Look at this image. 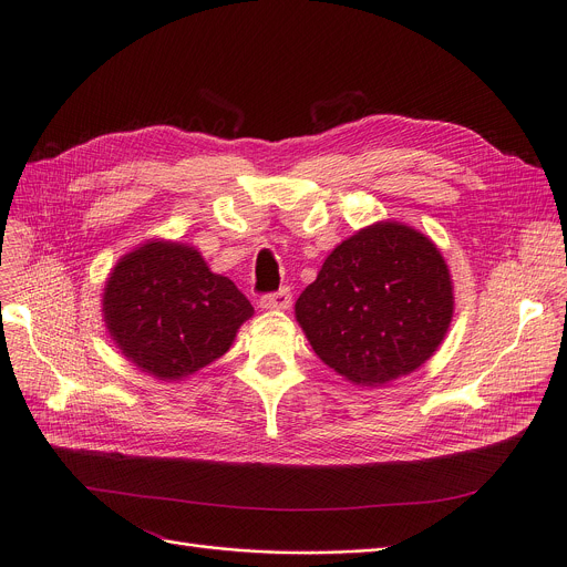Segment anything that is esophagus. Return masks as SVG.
Segmentation results:
<instances>
[{
  "instance_id": "esophagus-1",
  "label": "esophagus",
  "mask_w": 567,
  "mask_h": 567,
  "mask_svg": "<svg viewBox=\"0 0 567 567\" xmlns=\"http://www.w3.org/2000/svg\"><path fill=\"white\" fill-rule=\"evenodd\" d=\"M291 305V289L289 287H282L280 291L276 293H267L260 298V307L267 309V311H274V309H289Z\"/></svg>"
}]
</instances>
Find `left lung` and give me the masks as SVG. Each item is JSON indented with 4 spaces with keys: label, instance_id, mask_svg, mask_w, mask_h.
Returning <instances> with one entry per match:
<instances>
[{
    "label": "left lung",
    "instance_id": "left-lung-1",
    "mask_svg": "<svg viewBox=\"0 0 567 567\" xmlns=\"http://www.w3.org/2000/svg\"><path fill=\"white\" fill-rule=\"evenodd\" d=\"M451 271L422 230L377 221L322 262L296 300V320L318 359L354 385L415 372L453 320Z\"/></svg>",
    "mask_w": 567,
    "mask_h": 567
}]
</instances>
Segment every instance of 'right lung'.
I'll return each instance as SVG.
<instances>
[{
	"label": "right lung",
	"mask_w": 567,
	"mask_h": 567,
	"mask_svg": "<svg viewBox=\"0 0 567 567\" xmlns=\"http://www.w3.org/2000/svg\"><path fill=\"white\" fill-rule=\"evenodd\" d=\"M254 307L195 247L150 239L125 254L103 289V318L123 357L182 381L228 352Z\"/></svg>",
	"instance_id": "add662e5"
}]
</instances>
